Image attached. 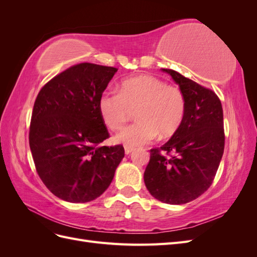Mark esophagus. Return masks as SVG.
I'll return each instance as SVG.
<instances>
[{
	"instance_id": "1",
	"label": "esophagus",
	"mask_w": 257,
	"mask_h": 257,
	"mask_svg": "<svg viewBox=\"0 0 257 257\" xmlns=\"http://www.w3.org/2000/svg\"><path fill=\"white\" fill-rule=\"evenodd\" d=\"M124 151H125V154H130L133 151V148L128 147V146H124Z\"/></svg>"
}]
</instances>
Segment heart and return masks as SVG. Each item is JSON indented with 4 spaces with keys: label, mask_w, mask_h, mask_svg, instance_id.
I'll return each instance as SVG.
<instances>
[{
    "label": "heart",
    "mask_w": 257,
    "mask_h": 257,
    "mask_svg": "<svg viewBox=\"0 0 257 257\" xmlns=\"http://www.w3.org/2000/svg\"><path fill=\"white\" fill-rule=\"evenodd\" d=\"M136 110V121L122 130L115 141L128 147L151 143L159 134L173 136L182 125L186 102L183 92L151 75L124 79L119 91L105 90L98 98V111L105 125L119 131Z\"/></svg>",
    "instance_id": "b5f03b06"
}]
</instances>
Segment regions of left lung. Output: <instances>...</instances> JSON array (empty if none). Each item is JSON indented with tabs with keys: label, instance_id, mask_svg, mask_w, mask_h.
Wrapping results in <instances>:
<instances>
[{
	"label": "left lung",
	"instance_id": "obj_1",
	"mask_svg": "<svg viewBox=\"0 0 257 257\" xmlns=\"http://www.w3.org/2000/svg\"><path fill=\"white\" fill-rule=\"evenodd\" d=\"M163 71L173 77L183 92L185 116L165 145L150 150L144 180L154 198L181 205L199 197L213 182L224 152L223 109L211 89L174 69Z\"/></svg>",
	"mask_w": 257,
	"mask_h": 257
}]
</instances>
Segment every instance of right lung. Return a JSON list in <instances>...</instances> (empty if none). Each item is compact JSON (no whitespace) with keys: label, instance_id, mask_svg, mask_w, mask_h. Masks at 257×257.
Instances as JSON below:
<instances>
[{"label":"right lung","instance_id":"obj_1","mask_svg":"<svg viewBox=\"0 0 257 257\" xmlns=\"http://www.w3.org/2000/svg\"><path fill=\"white\" fill-rule=\"evenodd\" d=\"M118 68L79 63L54 76L35 99L29 143L47 189L69 203H88L107 190L124 158L109 138L98 98Z\"/></svg>","mask_w":257,"mask_h":257}]
</instances>
